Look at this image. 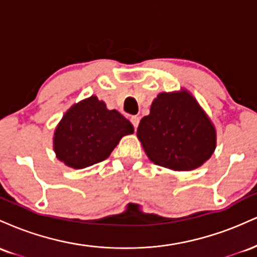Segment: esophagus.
Instances as JSON below:
<instances>
[{
  "label": "esophagus",
  "instance_id": "1",
  "mask_svg": "<svg viewBox=\"0 0 257 257\" xmlns=\"http://www.w3.org/2000/svg\"><path fill=\"white\" fill-rule=\"evenodd\" d=\"M131 122L133 123V125H134V129H137L139 125V122H140V118H139L138 116H133L131 118Z\"/></svg>",
  "mask_w": 257,
  "mask_h": 257
}]
</instances>
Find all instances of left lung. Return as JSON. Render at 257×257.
Masks as SVG:
<instances>
[{
    "label": "left lung",
    "instance_id": "obj_1",
    "mask_svg": "<svg viewBox=\"0 0 257 257\" xmlns=\"http://www.w3.org/2000/svg\"><path fill=\"white\" fill-rule=\"evenodd\" d=\"M137 135L150 161L175 172L199 168L216 149L214 123L185 88L159 93Z\"/></svg>",
    "mask_w": 257,
    "mask_h": 257
}]
</instances>
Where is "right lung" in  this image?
<instances>
[{
    "label": "right lung",
    "instance_id": "obj_1",
    "mask_svg": "<svg viewBox=\"0 0 257 257\" xmlns=\"http://www.w3.org/2000/svg\"><path fill=\"white\" fill-rule=\"evenodd\" d=\"M134 126L117 110H108L95 95L69 108L53 137L55 156L65 166L83 169L105 161Z\"/></svg>",
    "mask_w": 257,
    "mask_h": 257
}]
</instances>
